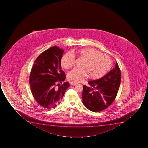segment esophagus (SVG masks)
Returning a JSON list of instances; mask_svg holds the SVG:
<instances>
[{"label":"esophagus","instance_id":"obj_1","mask_svg":"<svg viewBox=\"0 0 148 148\" xmlns=\"http://www.w3.org/2000/svg\"><path fill=\"white\" fill-rule=\"evenodd\" d=\"M77 84H78V83L76 82V81H72L71 82H70V84H71L72 86L76 85Z\"/></svg>","mask_w":148,"mask_h":148}]
</instances>
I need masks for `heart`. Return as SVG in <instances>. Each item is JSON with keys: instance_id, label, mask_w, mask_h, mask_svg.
I'll list each match as a JSON object with an SVG mask.
<instances>
[{"instance_id": "obj_1", "label": "heart", "mask_w": 148, "mask_h": 148, "mask_svg": "<svg viewBox=\"0 0 148 148\" xmlns=\"http://www.w3.org/2000/svg\"><path fill=\"white\" fill-rule=\"evenodd\" d=\"M77 53L85 60L83 68H75L68 73V78L76 81H82L89 76V78H101L108 72L112 66V61L108 56L93 48L80 49ZM75 64V57L71 52L63 56L61 60L62 68L68 69Z\"/></svg>"}]
</instances>
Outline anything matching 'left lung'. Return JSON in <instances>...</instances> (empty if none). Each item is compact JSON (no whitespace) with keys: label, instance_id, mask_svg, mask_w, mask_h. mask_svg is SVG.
Returning a JSON list of instances; mask_svg holds the SVG:
<instances>
[{"label":"left lung","instance_id":"obj_1","mask_svg":"<svg viewBox=\"0 0 148 148\" xmlns=\"http://www.w3.org/2000/svg\"><path fill=\"white\" fill-rule=\"evenodd\" d=\"M121 79V71L116 62L114 68L104 76L88 82L90 87L83 86L84 105L93 112L106 109L114 101L120 87Z\"/></svg>","mask_w":148,"mask_h":148}]
</instances>
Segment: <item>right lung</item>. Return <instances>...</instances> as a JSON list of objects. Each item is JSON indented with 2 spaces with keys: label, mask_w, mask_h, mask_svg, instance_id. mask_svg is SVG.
<instances>
[{
  "label": "right lung",
  "mask_w": 148,
  "mask_h": 148,
  "mask_svg": "<svg viewBox=\"0 0 148 148\" xmlns=\"http://www.w3.org/2000/svg\"><path fill=\"white\" fill-rule=\"evenodd\" d=\"M64 50L58 47L47 49L36 59L30 73V87L33 97L42 108H52L59 104L69 87L64 82L65 74L61 70V59Z\"/></svg>",
  "instance_id": "add662e5"
}]
</instances>
